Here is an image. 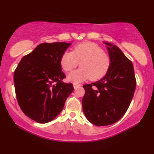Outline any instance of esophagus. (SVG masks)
<instances>
[{"label": "esophagus", "mask_w": 154, "mask_h": 154, "mask_svg": "<svg viewBox=\"0 0 154 154\" xmlns=\"http://www.w3.org/2000/svg\"><path fill=\"white\" fill-rule=\"evenodd\" d=\"M79 86H80V84H76V83H74V84H73V86H74V88H75V89H76V88L79 87Z\"/></svg>", "instance_id": "esophagus-1"}]
</instances>
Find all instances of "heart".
I'll return each mask as SVG.
<instances>
[{"label":"heart","mask_w":154,"mask_h":154,"mask_svg":"<svg viewBox=\"0 0 154 154\" xmlns=\"http://www.w3.org/2000/svg\"><path fill=\"white\" fill-rule=\"evenodd\" d=\"M81 68L68 75L69 81L79 83L89 79L96 81L101 79L109 70L111 59L107 53L98 45L84 42L73 47L72 52L65 51L60 58V66L69 72L79 65Z\"/></svg>","instance_id":"1"}]
</instances>
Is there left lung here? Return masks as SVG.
Returning a JSON list of instances; mask_svg holds the SVG:
<instances>
[{"label": "left lung", "instance_id": "8db88e82", "mask_svg": "<svg viewBox=\"0 0 154 154\" xmlns=\"http://www.w3.org/2000/svg\"><path fill=\"white\" fill-rule=\"evenodd\" d=\"M111 63L103 79L83 87L82 109L87 119L102 126L113 124L124 115L136 87L133 65L121 49L105 42Z\"/></svg>", "mask_w": 154, "mask_h": 154}]
</instances>
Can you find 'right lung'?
<instances>
[{
  "label": "right lung",
  "instance_id": "right-lung-1",
  "mask_svg": "<svg viewBox=\"0 0 154 154\" xmlns=\"http://www.w3.org/2000/svg\"><path fill=\"white\" fill-rule=\"evenodd\" d=\"M71 43H42L21 58L14 72L15 93L25 115L40 123L52 121L73 91L65 83L60 58Z\"/></svg>",
  "mask_w": 154,
  "mask_h": 154
}]
</instances>
